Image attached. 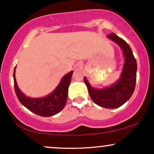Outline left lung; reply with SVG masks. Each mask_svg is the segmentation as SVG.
Segmentation results:
<instances>
[{"mask_svg": "<svg viewBox=\"0 0 154 154\" xmlns=\"http://www.w3.org/2000/svg\"><path fill=\"white\" fill-rule=\"evenodd\" d=\"M106 38L119 45L122 51L124 63L119 79L114 84L103 88H93L85 77L84 82L95 103L106 109H116L126 103L135 91L137 62L130 45L123 39L114 33H111Z\"/></svg>", "mask_w": 154, "mask_h": 154, "instance_id": "obj_1", "label": "left lung"}]
</instances>
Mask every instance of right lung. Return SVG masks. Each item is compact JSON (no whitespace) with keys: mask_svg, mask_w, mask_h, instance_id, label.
Wrapping results in <instances>:
<instances>
[{"mask_svg":"<svg viewBox=\"0 0 154 154\" xmlns=\"http://www.w3.org/2000/svg\"><path fill=\"white\" fill-rule=\"evenodd\" d=\"M16 67L14 70V81L16 94L20 103L26 109L37 115L51 116L60 112L66 103L68 97V88L72 77L73 71L69 72L61 78L55 89L50 94L40 98H31L26 96L21 91L17 85L15 77Z\"/></svg>","mask_w":154,"mask_h":154,"instance_id":"add662e5","label":"right lung"}]
</instances>
